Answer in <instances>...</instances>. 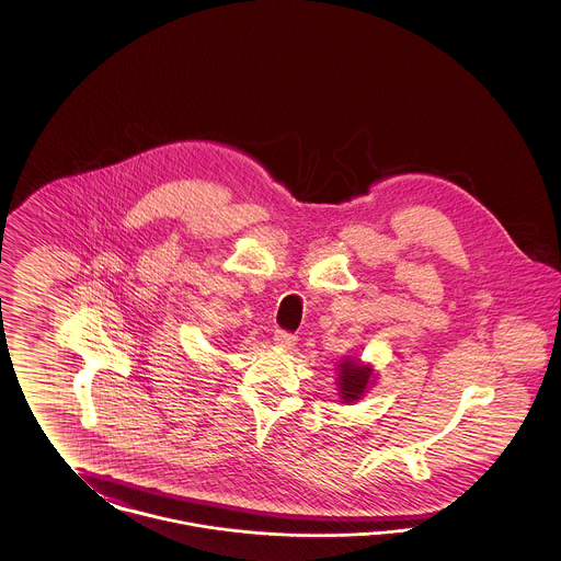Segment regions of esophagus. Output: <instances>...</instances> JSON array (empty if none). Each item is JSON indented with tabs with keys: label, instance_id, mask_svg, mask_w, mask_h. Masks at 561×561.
<instances>
[{
	"label": "esophagus",
	"instance_id": "esophagus-1",
	"mask_svg": "<svg viewBox=\"0 0 561 561\" xmlns=\"http://www.w3.org/2000/svg\"><path fill=\"white\" fill-rule=\"evenodd\" d=\"M273 341H275V345H279V347L290 348L296 345V336H294L293 332H286V330H277L275 336H273Z\"/></svg>",
	"mask_w": 561,
	"mask_h": 561
}]
</instances>
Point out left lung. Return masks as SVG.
<instances>
[{"instance_id": "8db88e82", "label": "left lung", "mask_w": 561, "mask_h": 561, "mask_svg": "<svg viewBox=\"0 0 561 561\" xmlns=\"http://www.w3.org/2000/svg\"><path fill=\"white\" fill-rule=\"evenodd\" d=\"M341 382H339V389H341V398L347 401H355L362 398V393L366 391L368 382H370V376L373 370L370 368H364L355 362H345L341 364V374H339Z\"/></svg>"}]
</instances>
